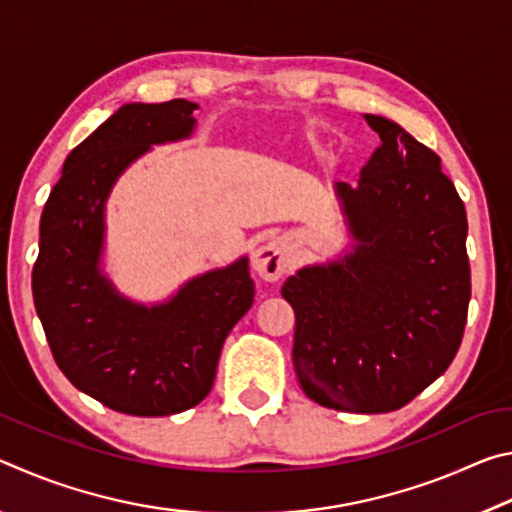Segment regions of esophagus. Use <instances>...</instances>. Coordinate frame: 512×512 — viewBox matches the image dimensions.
Returning a JSON list of instances; mask_svg holds the SVG:
<instances>
[{"label": "esophagus", "instance_id": "1", "mask_svg": "<svg viewBox=\"0 0 512 512\" xmlns=\"http://www.w3.org/2000/svg\"><path fill=\"white\" fill-rule=\"evenodd\" d=\"M253 268L268 282H275L289 268V246L282 237L266 239L253 253Z\"/></svg>", "mask_w": 512, "mask_h": 512}]
</instances>
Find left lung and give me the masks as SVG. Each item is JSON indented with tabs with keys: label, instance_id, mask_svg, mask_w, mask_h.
<instances>
[{
	"label": "left lung",
	"instance_id": "obj_1",
	"mask_svg": "<svg viewBox=\"0 0 512 512\" xmlns=\"http://www.w3.org/2000/svg\"><path fill=\"white\" fill-rule=\"evenodd\" d=\"M357 185L336 183L350 244L282 287L296 311L293 366L320 406L388 413L449 368L470 305L467 216L440 158L395 121Z\"/></svg>",
	"mask_w": 512,
	"mask_h": 512
}]
</instances>
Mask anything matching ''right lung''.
<instances>
[{
    "instance_id": "right-lung-1",
    "label": "right lung",
    "mask_w": 512,
    "mask_h": 512,
    "mask_svg": "<svg viewBox=\"0 0 512 512\" xmlns=\"http://www.w3.org/2000/svg\"><path fill=\"white\" fill-rule=\"evenodd\" d=\"M198 103H124L67 155L40 219L33 302L63 375L108 409L158 418L203 402L230 329L255 298L248 257L162 302L126 298L103 273L112 187L151 146L194 135Z\"/></svg>"
}]
</instances>
